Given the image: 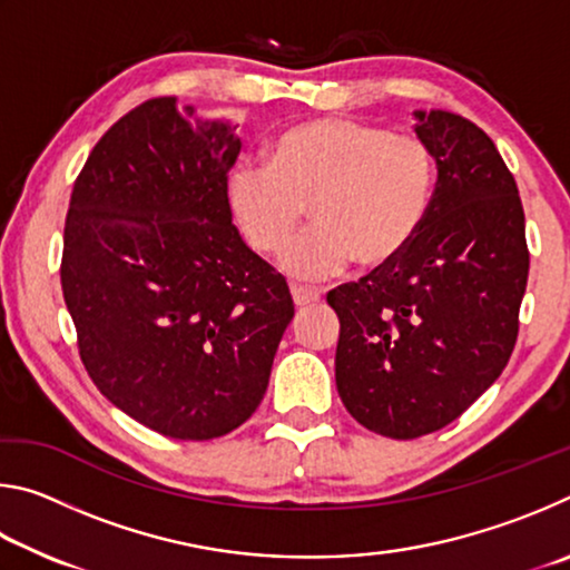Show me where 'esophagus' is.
<instances>
[{
    "label": "esophagus",
    "mask_w": 570,
    "mask_h": 570,
    "mask_svg": "<svg viewBox=\"0 0 570 570\" xmlns=\"http://www.w3.org/2000/svg\"><path fill=\"white\" fill-rule=\"evenodd\" d=\"M292 296H294V304L298 308L320 302V294L312 292V288H302V286H292Z\"/></svg>",
    "instance_id": "34e87169"
}]
</instances>
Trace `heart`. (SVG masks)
<instances>
[{"mask_svg":"<svg viewBox=\"0 0 570 570\" xmlns=\"http://www.w3.org/2000/svg\"><path fill=\"white\" fill-rule=\"evenodd\" d=\"M435 190V158L417 135L350 118L298 122L268 146V166L240 163L228 193L238 228L258 254H276L301 225L315 226L284 249L278 268L316 284L392 264L412 244Z\"/></svg>","mask_w":570,"mask_h":570,"instance_id":"obj_1","label":"heart"}]
</instances>
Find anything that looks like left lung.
Masks as SVG:
<instances>
[{"label":"left lung","instance_id":"left-lung-1","mask_svg":"<svg viewBox=\"0 0 570 570\" xmlns=\"http://www.w3.org/2000/svg\"><path fill=\"white\" fill-rule=\"evenodd\" d=\"M438 183L412 244L392 264L332 288L336 390L366 430L412 440L475 402L513 354L528 284L515 178L475 122L414 110Z\"/></svg>","mask_w":570,"mask_h":570}]
</instances>
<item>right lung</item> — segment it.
Segmentation results:
<instances>
[{
	"label": "right lung",
	"mask_w": 570,
	"mask_h": 570,
	"mask_svg": "<svg viewBox=\"0 0 570 570\" xmlns=\"http://www.w3.org/2000/svg\"><path fill=\"white\" fill-rule=\"evenodd\" d=\"M238 153L228 120L156 98L102 135L72 188L60 278L82 364L166 438L244 424L294 316L286 278L230 218Z\"/></svg>",
	"instance_id": "1"
}]
</instances>
